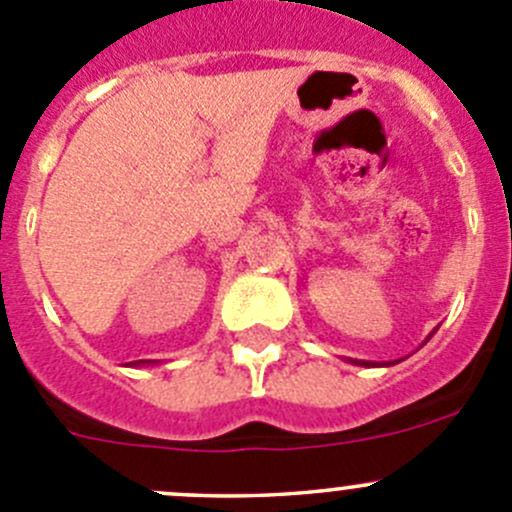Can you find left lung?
<instances>
[{
    "label": "left lung",
    "mask_w": 512,
    "mask_h": 512,
    "mask_svg": "<svg viewBox=\"0 0 512 512\" xmlns=\"http://www.w3.org/2000/svg\"><path fill=\"white\" fill-rule=\"evenodd\" d=\"M354 361V359H352ZM354 364H359V366H371V361H354Z\"/></svg>",
    "instance_id": "left-lung-1"
}]
</instances>
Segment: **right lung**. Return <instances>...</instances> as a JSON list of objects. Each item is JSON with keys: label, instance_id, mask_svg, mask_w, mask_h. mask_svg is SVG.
Returning <instances> with one entry per match:
<instances>
[{"label": "right lung", "instance_id": "right-lung-1", "mask_svg": "<svg viewBox=\"0 0 512 512\" xmlns=\"http://www.w3.org/2000/svg\"><path fill=\"white\" fill-rule=\"evenodd\" d=\"M138 364H148V361H138Z\"/></svg>", "mask_w": 512, "mask_h": 512}]
</instances>
